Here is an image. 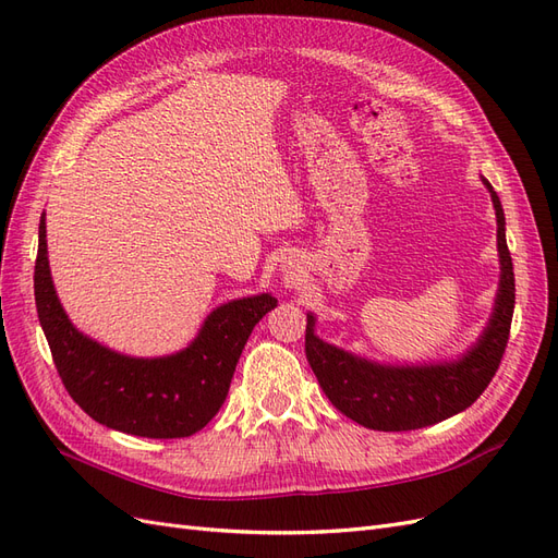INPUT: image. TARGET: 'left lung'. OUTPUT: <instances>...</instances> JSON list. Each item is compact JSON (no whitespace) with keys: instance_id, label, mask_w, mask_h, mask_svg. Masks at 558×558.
<instances>
[{"instance_id":"8db88e82","label":"left lung","mask_w":558,"mask_h":558,"mask_svg":"<svg viewBox=\"0 0 558 558\" xmlns=\"http://www.w3.org/2000/svg\"><path fill=\"white\" fill-rule=\"evenodd\" d=\"M498 221L500 283L494 314L477 344L459 361L430 365H379L337 349L314 335V316L307 314L305 351L314 375L328 400L344 416L373 430H416L463 412L494 379L510 340L514 314V269L505 240V214L492 183Z\"/></svg>"}]
</instances>
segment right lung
I'll return each mask as SVG.
<instances>
[{
	"label": "right lung",
	"instance_id": "right-lung-1",
	"mask_svg": "<svg viewBox=\"0 0 558 558\" xmlns=\"http://www.w3.org/2000/svg\"><path fill=\"white\" fill-rule=\"evenodd\" d=\"M35 300L58 375L97 424L128 435L174 440L205 428L221 410L242 349L277 307L269 293L216 307L195 340L162 359H132L78 332L64 314L48 267L46 218L39 223Z\"/></svg>",
	"mask_w": 558,
	"mask_h": 558
}]
</instances>
